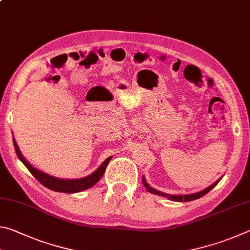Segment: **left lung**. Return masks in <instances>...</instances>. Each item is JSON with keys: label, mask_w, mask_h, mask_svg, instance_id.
<instances>
[{"label": "left lung", "mask_w": 250, "mask_h": 250, "mask_svg": "<svg viewBox=\"0 0 250 250\" xmlns=\"http://www.w3.org/2000/svg\"><path fill=\"white\" fill-rule=\"evenodd\" d=\"M143 182H144V186H145V188L147 189L148 192H150V193L152 194H157V195H163V196H166V198H169L170 200L172 201H178V202H182V201H185V202H189V201H193V200H196L201 198V196H203L208 193V192L211 191L214 187H215L218 182H220V180L216 181L215 183H213V185L211 187L207 188V189L201 191V192H198V193H194V194H187V195H170V194H166V193H163V192H159L157 191L155 189H152L151 187H149L147 185V182L145 181V179L143 178Z\"/></svg>", "instance_id": "8db88e82"}]
</instances>
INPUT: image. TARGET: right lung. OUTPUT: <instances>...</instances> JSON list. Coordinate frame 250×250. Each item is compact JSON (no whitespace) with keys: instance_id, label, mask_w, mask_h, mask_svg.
<instances>
[{"instance_id":"add662e5","label":"right lung","mask_w":250,"mask_h":250,"mask_svg":"<svg viewBox=\"0 0 250 250\" xmlns=\"http://www.w3.org/2000/svg\"><path fill=\"white\" fill-rule=\"evenodd\" d=\"M13 144H14V148L19 159L25 165V167L29 170V172L32 173L42 186H45L46 188H48V189H50L52 191L63 192V193H76V192H80V191L89 189L91 187H93L95 183L103 177L105 169H106L109 160L112 158V157H108V158L105 160L102 165H101V167L96 170L95 172L90 174V176L82 179H76V180H64V179H58V178L48 176V174L39 171V170H37L36 168H34L33 166L29 165L24 157L21 156L19 147H17L15 143V139H13Z\"/></svg>"}]
</instances>
